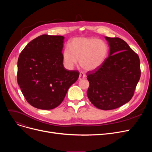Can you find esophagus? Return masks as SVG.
I'll return each mask as SVG.
<instances>
[{"instance_id": "esophagus-1", "label": "esophagus", "mask_w": 152, "mask_h": 152, "mask_svg": "<svg viewBox=\"0 0 152 152\" xmlns=\"http://www.w3.org/2000/svg\"><path fill=\"white\" fill-rule=\"evenodd\" d=\"M85 77H86V75L83 73H80V74H79V79H83Z\"/></svg>"}]
</instances>
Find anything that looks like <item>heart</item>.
Here are the masks:
<instances>
[{"label":"heart","instance_id":"heart-1","mask_svg":"<svg viewBox=\"0 0 152 152\" xmlns=\"http://www.w3.org/2000/svg\"><path fill=\"white\" fill-rule=\"evenodd\" d=\"M107 44L95 37H76L69 43V48L63 52L65 65L72 68L79 60V65L86 71H94L100 67L107 59Z\"/></svg>","mask_w":152,"mask_h":152}]
</instances>
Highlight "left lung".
Instances as JSON below:
<instances>
[{
  "mask_svg": "<svg viewBox=\"0 0 152 152\" xmlns=\"http://www.w3.org/2000/svg\"><path fill=\"white\" fill-rule=\"evenodd\" d=\"M110 52L103 65L88 71L87 97L92 104L103 110L121 107L133 97L140 77V60L124 41L105 37Z\"/></svg>",
  "mask_w": 152,
  "mask_h": 152,
  "instance_id": "8db88e82",
  "label": "left lung"
}]
</instances>
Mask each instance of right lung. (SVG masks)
I'll return each mask as SVG.
<instances>
[{"label": "right lung", "mask_w": 152, "mask_h": 152, "mask_svg": "<svg viewBox=\"0 0 152 152\" xmlns=\"http://www.w3.org/2000/svg\"><path fill=\"white\" fill-rule=\"evenodd\" d=\"M64 38L41 35L29 42L20 54L18 84L26 101L36 108L58 107L79 77L78 71L63 66Z\"/></svg>", "instance_id": "1"}]
</instances>
